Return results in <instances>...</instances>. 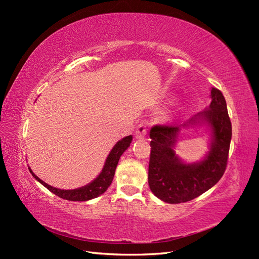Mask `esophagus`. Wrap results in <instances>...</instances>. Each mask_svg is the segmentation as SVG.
<instances>
[{"label": "esophagus", "instance_id": "1", "mask_svg": "<svg viewBox=\"0 0 259 259\" xmlns=\"http://www.w3.org/2000/svg\"><path fill=\"white\" fill-rule=\"evenodd\" d=\"M147 135V124L146 123H140L135 132V137L137 139H144Z\"/></svg>", "mask_w": 259, "mask_h": 259}]
</instances>
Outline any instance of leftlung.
<instances>
[{"instance_id": "8db88e82", "label": "left lung", "mask_w": 259, "mask_h": 259, "mask_svg": "<svg viewBox=\"0 0 259 259\" xmlns=\"http://www.w3.org/2000/svg\"><path fill=\"white\" fill-rule=\"evenodd\" d=\"M210 104L179 126H153L150 131L148 183L161 201L178 204L204 193L225 173L232 128L222 92L210 89ZM187 129H203L209 134V151L200 161L185 162L176 154L179 138Z\"/></svg>"}]
</instances>
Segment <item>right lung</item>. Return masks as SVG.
I'll use <instances>...</instances> for the list:
<instances>
[{
    "label": "right lung",
    "mask_w": 259,
    "mask_h": 259,
    "mask_svg": "<svg viewBox=\"0 0 259 259\" xmlns=\"http://www.w3.org/2000/svg\"><path fill=\"white\" fill-rule=\"evenodd\" d=\"M132 140H133L132 135L119 140V142L113 146L111 151L109 152L106 162L104 164V167L101 169L99 175L95 179L92 180L90 184L82 186L80 188H75V189L65 190V189H59V188H55L49 184L44 183L42 179L38 178L29 166L28 168L30 170V173L32 174V176L37 180L38 183L42 184L45 188H48L51 192L56 194L57 197L68 201H79V202L89 201L99 197V195L103 194L108 189L109 186L111 185L117 163H119L121 155L130 147Z\"/></svg>",
    "instance_id": "1"
}]
</instances>
